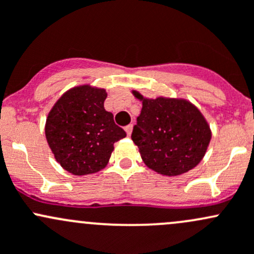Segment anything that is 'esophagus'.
Instances as JSON below:
<instances>
[{
	"mask_svg": "<svg viewBox=\"0 0 254 254\" xmlns=\"http://www.w3.org/2000/svg\"><path fill=\"white\" fill-rule=\"evenodd\" d=\"M132 129H133L132 125H128V126L125 127V130H126L127 135H130V133H132Z\"/></svg>",
	"mask_w": 254,
	"mask_h": 254,
	"instance_id": "obj_1",
	"label": "esophagus"
}]
</instances>
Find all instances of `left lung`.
Segmentation results:
<instances>
[{"label": "left lung", "instance_id": "left-lung-1", "mask_svg": "<svg viewBox=\"0 0 254 254\" xmlns=\"http://www.w3.org/2000/svg\"><path fill=\"white\" fill-rule=\"evenodd\" d=\"M132 132L143 163L163 176H179L194 169L204 158L211 129L200 110L184 98H145Z\"/></svg>", "mask_w": 254, "mask_h": 254}]
</instances>
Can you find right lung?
I'll list each match as a JSON object with an SVG mask.
<instances>
[{
    "label": "right lung",
    "instance_id": "obj_1",
    "mask_svg": "<svg viewBox=\"0 0 254 254\" xmlns=\"http://www.w3.org/2000/svg\"><path fill=\"white\" fill-rule=\"evenodd\" d=\"M108 93L90 84L64 91L50 110L45 135L57 163L75 176L96 174L108 165L114 144L126 137L104 108Z\"/></svg>",
    "mask_w": 254,
    "mask_h": 254
}]
</instances>
